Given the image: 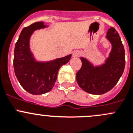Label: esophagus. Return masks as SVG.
<instances>
[{"instance_id":"esophagus-1","label":"esophagus","mask_w":133,"mask_h":133,"mask_svg":"<svg viewBox=\"0 0 133 133\" xmlns=\"http://www.w3.org/2000/svg\"><path fill=\"white\" fill-rule=\"evenodd\" d=\"M80 53L79 51H75L73 52V54H72V57L73 58H77L80 56Z\"/></svg>"}]
</instances>
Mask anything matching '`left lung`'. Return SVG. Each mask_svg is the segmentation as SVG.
Returning <instances> with one entry per match:
<instances>
[{"label": "left lung", "mask_w": 133, "mask_h": 133, "mask_svg": "<svg viewBox=\"0 0 133 133\" xmlns=\"http://www.w3.org/2000/svg\"><path fill=\"white\" fill-rule=\"evenodd\" d=\"M105 38L112 47L105 62L94 65L86 58L80 57L82 65L76 75L80 88L92 95H102L111 90L124 71L125 50L118 33L111 27Z\"/></svg>", "instance_id": "obj_1"}]
</instances>
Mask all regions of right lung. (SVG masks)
<instances>
[{
  "mask_svg": "<svg viewBox=\"0 0 133 133\" xmlns=\"http://www.w3.org/2000/svg\"><path fill=\"white\" fill-rule=\"evenodd\" d=\"M43 22H35L21 31L14 51L13 67L17 80L26 91L34 95L50 91L57 80L59 69L68 62L71 55L49 60L38 61L30 49L34 31L47 28Z\"/></svg>",
  "mask_w": 133,
  "mask_h": 133,
  "instance_id": "add662e5",
  "label": "right lung"
}]
</instances>
